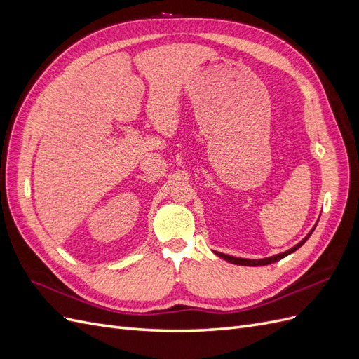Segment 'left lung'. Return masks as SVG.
<instances>
[{
  "label": "left lung",
  "instance_id": "8db88e82",
  "mask_svg": "<svg viewBox=\"0 0 359 359\" xmlns=\"http://www.w3.org/2000/svg\"><path fill=\"white\" fill-rule=\"evenodd\" d=\"M314 227H316V224H314ZM314 227H313V229L307 233V236L304 238V240H301L297 245H293L292 248L286 250V252H283V253H278V255L269 256V257H264V259H244V257H235V256H229V255L219 253V252H214V253H215L217 256H219V257H223L224 260H227V262L235 264V265H244V266H265V265H269V264H274V262H277V260L286 257L287 255H290V253H293V252H297V250H298L304 243H306V241L309 240L310 235H311V233H313V231H314Z\"/></svg>",
  "mask_w": 359,
  "mask_h": 359
}]
</instances>
